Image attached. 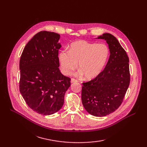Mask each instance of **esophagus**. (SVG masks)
Returning a JSON list of instances; mask_svg holds the SVG:
<instances>
[{"mask_svg":"<svg viewBox=\"0 0 147 147\" xmlns=\"http://www.w3.org/2000/svg\"><path fill=\"white\" fill-rule=\"evenodd\" d=\"M77 80L75 79V78H71V83H75V82H77Z\"/></svg>","mask_w":147,"mask_h":147,"instance_id":"obj_1","label":"esophagus"}]
</instances>
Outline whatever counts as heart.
<instances>
[{"label": "heart", "mask_w": 147, "mask_h": 147, "mask_svg": "<svg viewBox=\"0 0 147 147\" xmlns=\"http://www.w3.org/2000/svg\"><path fill=\"white\" fill-rule=\"evenodd\" d=\"M109 56V49L105 44H96L86 40H77L71 43L69 51L62 50L59 61L63 72L72 74L77 67L87 80L96 77L102 72Z\"/></svg>", "instance_id": "obj_1"}]
</instances>
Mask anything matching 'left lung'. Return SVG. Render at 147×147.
Here are the masks:
<instances>
[{
	"label": "left lung",
	"instance_id": "1",
	"mask_svg": "<svg viewBox=\"0 0 147 147\" xmlns=\"http://www.w3.org/2000/svg\"><path fill=\"white\" fill-rule=\"evenodd\" d=\"M104 39L110 49L105 69L91 80L83 83L82 100L87 112L95 117H105L118 109L130 83L129 57L113 35L105 33Z\"/></svg>",
	"mask_w": 147,
	"mask_h": 147
}]
</instances>
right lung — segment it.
Wrapping results in <instances>:
<instances>
[{"label": "right lung", "mask_w": 147, "mask_h": 147, "mask_svg": "<svg viewBox=\"0 0 147 147\" xmlns=\"http://www.w3.org/2000/svg\"><path fill=\"white\" fill-rule=\"evenodd\" d=\"M60 35L40 31L26 44L20 61V91L26 104L37 113L50 115L64 102L70 78L60 72Z\"/></svg>", "instance_id": "1"}]
</instances>
